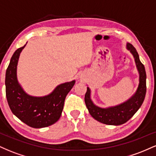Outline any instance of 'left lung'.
I'll return each mask as SVG.
<instances>
[{"mask_svg":"<svg viewBox=\"0 0 156 156\" xmlns=\"http://www.w3.org/2000/svg\"><path fill=\"white\" fill-rule=\"evenodd\" d=\"M127 48L130 51L135 59L139 73V84L135 94L128 101L119 105L102 108L96 106L90 98V89L87 87L85 94V103L91 116L100 122L110 125H119L128 122L139 110L144 102L146 94V72L144 64L140 62L136 48L131 44H127Z\"/></svg>","mask_w":156,"mask_h":156,"instance_id":"left-lung-1","label":"left lung"}]
</instances>
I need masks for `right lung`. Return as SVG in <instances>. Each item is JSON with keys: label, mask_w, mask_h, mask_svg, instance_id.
Wrapping results in <instances>:
<instances>
[{"label": "right lung", "mask_w": 156, "mask_h": 156, "mask_svg": "<svg viewBox=\"0 0 156 156\" xmlns=\"http://www.w3.org/2000/svg\"><path fill=\"white\" fill-rule=\"evenodd\" d=\"M26 44L14 53L6 72V95L12 113L25 124L34 128L50 126L62 115L66 96L75 80L60 84L44 97H32L23 91L17 79V66L21 51Z\"/></svg>", "instance_id": "1"}]
</instances>
